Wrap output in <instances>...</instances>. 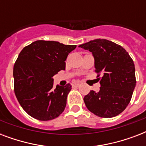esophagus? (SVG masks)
Instances as JSON below:
<instances>
[{
	"label": "esophagus",
	"instance_id": "1",
	"mask_svg": "<svg viewBox=\"0 0 146 146\" xmlns=\"http://www.w3.org/2000/svg\"><path fill=\"white\" fill-rule=\"evenodd\" d=\"M80 83H74V84H73L72 85V87H73V88H77V87H79L80 86Z\"/></svg>",
	"mask_w": 146,
	"mask_h": 146
}]
</instances>
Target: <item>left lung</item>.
Listing matches in <instances>:
<instances>
[{"label": "left lung", "instance_id": "1", "mask_svg": "<svg viewBox=\"0 0 146 146\" xmlns=\"http://www.w3.org/2000/svg\"><path fill=\"white\" fill-rule=\"evenodd\" d=\"M79 47L92 53L101 84L98 92L92 90L84 97L86 108L100 117H113L122 113L130 102L136 83L131 57L123 47L106 39L98 38Z\"/></svg>", "mask_w": 146, "mask_h": 146}]
</instances>
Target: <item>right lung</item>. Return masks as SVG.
<instances>
[{"label": "right lung", "instance_id": "1", "mask_svg": "<svg viewBox=\"0 0 146 146\" xmlns=\"http://www.w3.org/2000/svg\"><path fill=\"white\" fill-rule=\"evenodd\" d=\"M76 45L38 40L19 53L13 66L14 92L23 110L36 120L55 119L64 111L70 83L54 89L52 77L64 70L66 57Z\"/></svg>", "mask_w": 146, "mask_h": 146}]
</instances>
